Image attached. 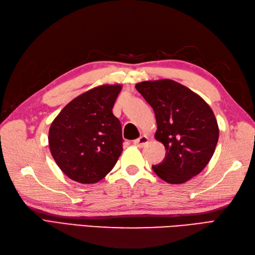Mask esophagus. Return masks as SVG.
I'll list each match as a JSON object with an SVG mask.
<instances>
[{"label": "esophagus", "mask_w": 255, "mask_h": 255, "mask_svg": "<svg viewBox=\"0 0 255 255\" xmlns=\"http://www.w3.org/2000/svg\"><path fill=\"white\" fill-rule=\"evenodd\" d=\"M148 142H149V138H148L147 136H141V137L136 139V140H134V141H133L134 145H137V147H139V148L144 147V145L147 144Z\"/></svg>", "instance_id": "1"}]
</instances>
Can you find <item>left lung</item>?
Wrapping results in <instances>:
<instances>
[{
  "label": "left lung",
  "mask_w": 255,
  "mask_h": 255,
  "mask_svg": "<svg viewBox=\"0 0 255 255\" xmlns=\"http://www.w3.org/2000/svg\"><path fill=\"white\" fill-rule=\"evenodd\" d=\"M136 89L156 119L155 139L164 144V160L152 169L170 184L185 183L208 164L219 138L214 112L198 94L173 80L143 81Z\"/></svg>",
  "instance_id": "8db88e82"
}]
</instances>
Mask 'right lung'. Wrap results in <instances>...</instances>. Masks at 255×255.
I'll return each mask as SVG.
<instances>
[{
  "label": "right lung",
  "instance_id": "add662e5",
  "mask_svg": "<svg viewBox=\"0 0 255 255\" xmlns=\"http://www.w3.org/2000/svg\"><path fill=\"white\" fill-rule=\"evenodd\" d=\"M121 91V84L96 86L73 99L53 119L48 136L50 152L71 180L97 183L116 164L123 132L112 110Z\"/></svg>",
  "mask_w": 255,
  "mask_h": 255
}]
</instances>
